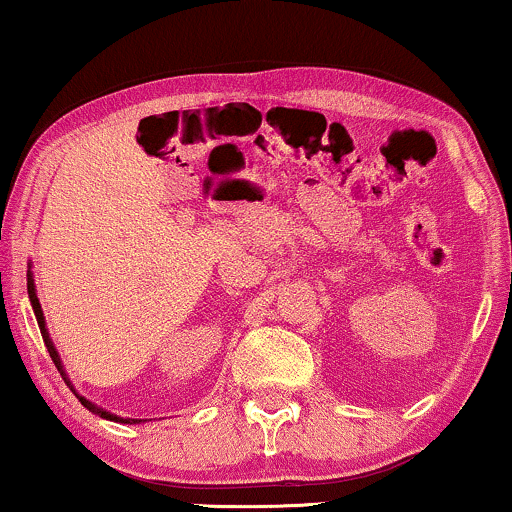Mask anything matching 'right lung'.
<instances>
[{
  "mask_svg": "<svg viewBox=\"0 0 512 512\" xmlns=\"http://www.w3.org/2000/svg\"><path fill=\"white\" fill-rule=\"evenodd\" d=\"M28 295H30L32 309H35L37 323H40V331H42L44 345H47V349H49V357H51V361H54V364H56L58 373L63 375V380H66V385H70V380L66 378V371H63V366H61V359H58V352H56V347L51 345V340H49V333H47V328H44V314H42L40 300H37V293H35V283H32V276H28ZM70 390H73V387H70ZM75 397L80 399V404L84 406V409H89V411H92V413H96V416H101V418H111V420H118V416H113V413H108V411L99 409V406H94L92 401H87V399H84V397H80V394H77V392H75ZM122 423H129V420H122ZM134 423H137V420H134ZM139 423H141V420H139Z\"/></svg>",
  "mask_w": 512,
  "mask_h": 512,
  "instance_id": "1",
  "label": "right lung"
}]
</instances>
